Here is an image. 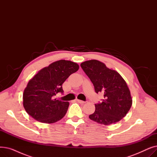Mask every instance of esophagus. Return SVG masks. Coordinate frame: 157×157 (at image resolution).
<instances>
[{"instance_id":"34e87169","label":"esophagus","mask_w":157,"mask_h":157,"mask_svg":"<svg viewBox=\"0 0 157 157\" xmlns=\"http://www.w3.org/2000/svg\"><path fill=\"white\" fill-rule=\"evenodd\" d=\"M79 103H80V104H84L85 102V101H81V100H79V99H77L76 100Z\"/></svg>"}]
</instances>
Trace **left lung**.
Wrapping results in <instances>:
<instances>
[{"label":"left lung","mask_w":157,"mask_h":157,"mask_svg":"<svg viewBox=\"0 0 157 157\" xmlns=\"http://www.w3.org/2000/svg\"><path fill=\"white\" fill-rule=\"evenodd\" d=\"M81 67L91 80L95 92L104 95L102 101L95 104V112L90 115V119L109 125L125 117L132 100L126 82L120 74L97 60L84 62Z\"/></svg>","instance_id":"left-lung-1"}]
</instances>
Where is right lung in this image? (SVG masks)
Here are the masks:
<instances>
[{
  "mask_svg": "<svg viewBox=\"0 0 157 157\" xmlns=\"http://www.w3.org/2000/svg\"><path fill=\"white\" fill-rule=\"evenodd\" d=\"M79 69V65L69 60L55 62L38 72L24 90L23 107L36 120L53 123L61 120L67 111L69 103L56 100L58 93H63L62 84Z\"/></svg>",
  "mask_w": 157,
  "mask_h": 157,
  "instance_id": "right-lung-1",
  "label": "right lung"
}]
</instances>
